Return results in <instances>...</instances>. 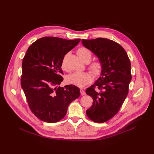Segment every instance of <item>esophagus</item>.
Instances as JSON below:
<instances>
[{
	"label": "esophagus",
	"instance_id": "obj_1",
	"mask_svg": "<svg viewBox=\"0 0 154 154\" xmlns=\"http://www.w3.org/2000/svg\"><path fill=\"white\" fill-rule=\"evenodd\" d=\"M80 94H81V95H85V91L83 90V89H80Z\"/></svg>",
	"mask_w": 154,
	"mask_h": 154
}]
</instances>
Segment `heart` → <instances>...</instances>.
Wrapping results in <instances>:
<instances>
[{"label": "heart", "mask_w": 154, "mask_h": 154, "mask_svg": "<svg viewBox=\"0 0 154 154\" xmlns=\"http://www.w3.org/2000/svg\"><path fill=\"white\" fill-rule=\"evenodd\" d=\"M77 54L78 57L85 63L90 62L92 57L91 51L85 47L79 48L77 51ZM62 67L63 69H65L64 60L62 63ZM88 68L94 76L98 77L102 72V64L100 61H96L89 65ZM67 81L69 83L79 87H83L91 82L92 75L90 72H75L68 76Z\"/></svg>", "instance_id": "b5f03b06"}]
</instances>
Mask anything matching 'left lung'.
I'll use <instances>...</instances> for the list:
<instances>
[{
    "instance_id": "obj_1",
    "label": "left lung",
    "mask_w": 154,
    "mask_h": 154,
    "mask_svg": "<svg viewBox=\"0 0 154 154\" xmlns=\"http://www.w3.org/2000/svg\"><path fill=\"white\" fill-rule=\"evenodd\" d=\"M102 64L100 77L86 93L93 99L87 116L95 122H105L119 112L128 93L131 64L127 52L118 43L106 38L82 40Z\"/></svg>"
}]
</instances>
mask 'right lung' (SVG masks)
Wrapping results in <instances>:
<instances>
[{"label": "right lung", "instance_id": "1", "mask_svg": "<svg viewBox=\"0 0 154 154\" xmlns=\"http://www.w3.org/2000/svg\"><path fill=\"white\" fill-rule=\"evenodd\" d=\"M80 40L43 37L27 51L22 63L21 87L32 112L42 121L54 123L62 119L71 102L80 95L75 85L59 86L63 80L64 55Z\"/></svg>", "mask_w": 154, "mask_h": 154}]
</instances>
